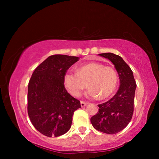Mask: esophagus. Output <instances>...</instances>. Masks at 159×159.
Instances as JSON below:
<instances>
[{"instance_id":"34e87169","label":"esophagus","mask_w":159,"mask_h":159,"mask_svg":"<svg viewBox=\"0 0 159 159\" xmlns=\"http://www.w3.org/2000/svg\"><path fill=\"white\" fill-rule=\"evenodd\" d=\"M87 104H88L87 102H83V101L80 102V106H81V107H84L87 105Z\"/></svg>"}]
</instances>
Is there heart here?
<instances>
[{"instance_id":"heart-1","label":"heart","mask_w":159,"mask_h":159,"mask_svg":"<svg viewBox=\"0 0 159 159\" xmlns=\"http://www.w3.org/2000/svg\"><path fill=\"white\" fill-rule=\"evenodd\" d=\"M64 83L69 92L79 96L85 88L90 87L86 93L89 98L105 99L114 92L118 83L116 70L98 62L85 64L77 69V72H66Z\"/></svg>"}]
</instances>
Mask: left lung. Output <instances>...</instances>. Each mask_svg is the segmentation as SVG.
Segmentation results:
<instances>
[{
    "label": "left lung",
    "mask_w": 159,
    "mask_h": 159,
    "mask_svg": "<svg viewBox=\"0 0 159 159\" xmlns=\"http://www.w3.org/2000/svg\"><path fill=\"white\" fill-rule=\"evenodd\" d=\"M99 55L108 59L114 64L119 77L120 86L111 99L98 104L99 111L90 118V122L97 130L116 134L128 125L133 116L137 85L133 71L121 57L111 52Z\"/></svg>",
    "instance_id": "8db88e82"
}]
</instances>
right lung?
I'll return each mask as SVG.
<instances>
[{
  "label": "right lung",
  "instance_id": "1",
  "mask_svg": "<svg viewBox=\"0 0 159 159\" xmlns=\"http://www.w3.org/2000/svg\"><path fill=\"white\" fill-rule=\"evenodd\" d=\"M79 57L64 55L48 57L34 70L28 85V114L38 131L47 137L65 134L80 101L67 93L64 76Z\"/></svg>",
  "mask_w": 159,
  "mask_h": 159
}]
</instances>
